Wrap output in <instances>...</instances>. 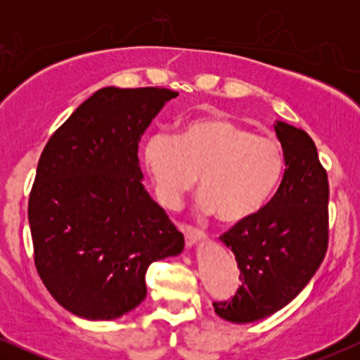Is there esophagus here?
Here are the masks:
<instances>
[{
  "instance_id": "34e87169",
  "label": "esophagus",
  "mask_w": 360,
  "mask_h": 360,
  "mask_svg": "<svg viewBox=\"0 0 360 360\" xmlns=\"http://www.w3.org/2000/svg\"><path fill=\"white\" fill-rule=\"evenodd\" d=\"M183 233L186 238V245H193L198 240H203L205 238V232L203 230L193 229V226H183Z\"/></svg>"
}]
</instances>
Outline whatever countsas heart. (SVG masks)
I'll return each instance as SVG.
<instances>
[{
    "label": "heart",
    "instance_id": "obj_1",
    "mask_svg": "<svg viewBox=\"0 0 360 360\" xmlns=\"http://www.w3.org/2000/svg\"><path fill=\"white\" fill-rule=\"evenodd\" d=\"M143 159L157 194L169 208L198 184L200 206L223 223H242L257 214L274 193L284 169L279 140L255 135L225 117L188 122L177 137L155 134Z\"/></svg>",
    "mask_w": 360,
    "mask_h": 360
}]
</instances>
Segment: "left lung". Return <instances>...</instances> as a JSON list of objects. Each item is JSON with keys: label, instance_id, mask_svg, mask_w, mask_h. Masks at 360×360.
Segmentation results:
<instances>
[{"label": "left lung", "instance_id": "obj_1", "mask_svg": "<svg viewBox=\"0 0 360 360\" xmlns=\"http://www.w3.org/2000/svg\"><path fill=\"white\" fill-rule=\"evenodd\" d=\"M284 152L283 179L257 214L220 237L232 249L240 286L230 301H214L218 316L250 323L291 303L315 276L328 249V176L316 146L301 128L274 125Z\"/></svg>", "mask_w": 360, "mask_h": 360}]
</instances>
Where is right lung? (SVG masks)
<instances>
[{"label":"right lung","mask_w":360,"mask_h":360,"mask_svg":"<svg viewBox=\"0 0 360 360\" xmlns=\"http://www.w3.org/2000/svg\"><path fill=\"white\" fill-rule=\"evenodd\" d=\"M177 93L103 88L53 131L28 200L34 260L53 300L86 320H115L147 296L152 262L184 237L142 184L139 142Z\"/></svg>","instance_id":"add662e5"}]
</instances>
